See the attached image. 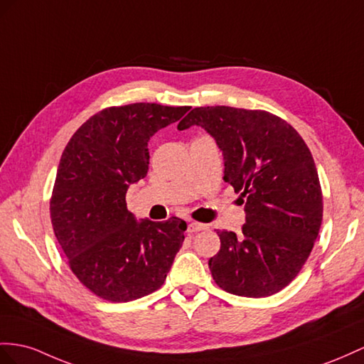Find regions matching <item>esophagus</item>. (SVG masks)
<instances>
[{
  "label": "esophagus",
  "instance_id": "esophagus-1",
  "mask_svg": "<svg viewBox=\"0 0 364 364\" xmlns=\"http://www.w3.org/2000/svg\"><path fill=\"white\" fill-rule=\"evenodd\" d=\"M204 229H208V225H203V223H197V221L189 223V226H188L189 234H197V232L204 230Z\"/></svg>",
  "mask_w": 364,
  "mask_h": 364
}]
</instances>
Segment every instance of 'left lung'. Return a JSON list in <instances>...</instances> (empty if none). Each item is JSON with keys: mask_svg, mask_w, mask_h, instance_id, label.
<instances>
[{"mask_svg": "<svg viewBox=\"0 0 364 364\" xmlns=\"http://www.w3.org/2000/svg\"><path fill=\"white\" fill-rule=\"evenodd\" d=\"M193 124L215 138L223 180L246 210L241 234L218 232L210 274L229 294L274 295L301 271L321 226L323 193L309 147L287 121L259 109L195 107L178 129Z\"/></svg>", "mask_w": 364, "mask_h": 364, "instance_id": "1", "label": "left lung"}]
</instances>
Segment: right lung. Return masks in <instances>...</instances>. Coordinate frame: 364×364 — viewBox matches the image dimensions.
<instances>
[{"label": "right lung", "mask_w": 364, "mask_h": 364, "mask_svg": "<svg viewBox=\"0 0 364 364\" xmlns=\"http://www.w3.org/2000/svg\"><path fill=\"white\" fill-rule=\"evenodd\" d=\"M189 109L156 102L106 107L63 151L50 197L52 228L70 271L102 300L126 303L155 292L183 245L186 221H136L126 192L147 173L151 136Z\"/></svg>", "instance_id": "obj_1"}]
</instances>
